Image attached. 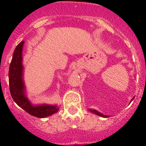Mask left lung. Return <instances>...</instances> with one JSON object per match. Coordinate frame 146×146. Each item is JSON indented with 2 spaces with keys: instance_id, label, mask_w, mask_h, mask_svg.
Masks as SVG:
<instances>
[{
  "instance_id": "1",
  "label": "left lung",
  "mask_w": 146,
  "mask_h": 146,
  "mask_svg": "<svg viewBox=\"0 0 146 146\" xmlns=\"http://www.w3.org/2000/svg\"><path fill=\"white\" fill-rule=\"evenodd\" d=\"M134 99V98H133ZM133 99H131V101H132L133 100ZM89 111H91V113H94V114L97 115H99V116H102V117H104V118H108V115H103L101 113H99V112H98L97 110H91V109H89Z\"/></svg>"
}]
</instances>
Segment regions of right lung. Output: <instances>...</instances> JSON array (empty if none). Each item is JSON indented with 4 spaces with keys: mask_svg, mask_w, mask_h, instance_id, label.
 Wrapping results in <instances>:
<instances>
[{
    "mask_svg": "<svg viewBox=\"0 0 146 146\" xmlns=\"http://www.w3.org/2000/svg\"><path fill=\"white\" fill-rule=\"evenodd\" d=\"M24 41L15 48L9 71V89L11 97L18 106L27 113L37 118H45L58 111L57 105L40 104L34 106L28 100L25 94V84L23 82V47Z\"/></svg>",
    "mask_w": 146,
    "mask_h": 146,
    "instance_id": "right-lung-1",
    "label": "right lung"
}]
</instances>
